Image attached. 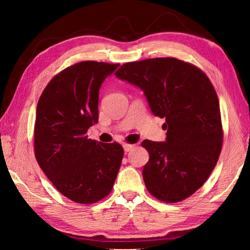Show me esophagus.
<instances>
[{"label": "esophagus", "instance_id": "34e87169", "mask_svg": "<svg viewBox=\"0 0 250 250\" xmlns=\"http://www.w3.org/2000/svg\"><path fill=\"white\" fill-rule=\"evenodd\" d=\"M124 150H125V152H129V151H131L133 149V146L132 145H126V143H125L124 146Z\"/></svg>", "mask_w": 250, "mask_h": 250}]
</instances>
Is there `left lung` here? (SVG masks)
I'll return each mask as SVG.
<instances>
[{
    "label": "left lung",
    "instance_id": "left-lung-1",
    "mask_svg": "<svg viewBox=\"0 0 250 250\" xmlns=\"http://www.w3.org/2000/svg\"><path fill=\"white\" fill-rule=\"evenodd\" d=\"M116 77L140 88L152 113L166 118L164 142L145 140L150 159L142 175L152 195L183 201L205 183L222 150L218 98L207 76L176 58L126 62Z\"/></svg>",
    "mask_w": 250,
    "mask_h": 250
}]
</instances>
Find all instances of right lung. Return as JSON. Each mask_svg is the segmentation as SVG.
Returning <instances> with one entry per match:
<instances>
[{"instance_id":"add662e5","label":"right lung","mask_w":250,"mask_h":250,"mask_svg":"<svg viewBox=\"0 0 250 250\" xmlns=\"http://www.w3.org/2000/svg\"><path fill=\"white\" fill-rule=\"evenodd\" d=\"M119 64L82 62L55 76L37 104L34 147L39 166L62 195L80 204L111 192L121 166L119 143L87 138L98 122L101 83Z\"/></svg>"}]
</instances>
